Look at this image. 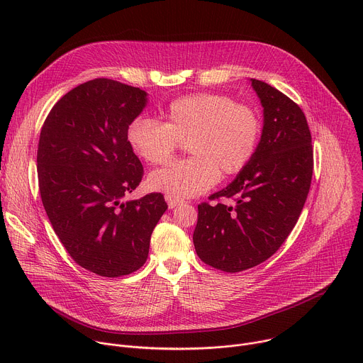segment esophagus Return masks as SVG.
Instances as JSON below:
<instances>
[{"label": "esophagus", "mask_w": 363, "mask_h": 363, "mask_svg": "<svg viewBox=\"0 0 363 363\" xmlns=\"http://www.w3.org/2000/svg\"><path fill=\"white\" fill-rule=\"evenodd\" d=\"M165 199H167V202H168V208H169V210H174L177 205L181 203V199H178L177 196H172V195H165Z\"/></svg>", "instance_id": "esophagus-1"}]
</instances>
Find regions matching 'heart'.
<instances>
[{
  "instance_id": "obj_1",
  "label": "heart",
  "mask_w": 363,
  "mask_h": 363,
  "mask_svg": "<svg viewBox=\"0 0 363 363\" xmlns=\"http://www.w3.org/2000/svg\"><path fill=\"white\" fill-rule=\"evenodd\" d=\"M260 133L262 123L252 109L224 94L198 93L174 100L165 111V123L145 116L133 119L126 140L150 165L167 164L181 142H188L192 158L147 178L152 189L185 198L213 188L220 174L240 172L252 158Z\"/></svg>"
}]
</instances>
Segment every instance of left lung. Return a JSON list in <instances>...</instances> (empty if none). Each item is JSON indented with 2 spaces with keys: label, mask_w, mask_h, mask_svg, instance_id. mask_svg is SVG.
Wrapping results in <instances>:
<instances>
[{
  "label": "left lung",
  "mask_w": 363,
  "mask_h": 363,
  "mask_svg": "<svg viewBox=\"0 0 363 363\" xmlns=\"http://www.w3.org/2000/svg\"><path fill=\"white\" fill-rule=\"evenodd\" d=\"M263 106V130L250 162L224 189L235 199L198 205L194 245L214 269L238 273L272 257L294 228L313 175L312 136L304 113L276 87L250 79Z\"/></svg>",
  "instance_id": "left-lung-1"
}]
</instances>
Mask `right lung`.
<instances>
[{
	"label": "right lung",
	"instance_id": "1",
	"mask_svg": "<svg viewBox=\"0 0 363 363\" xmlns=\"http://www.w3.org/2000/svg\"><path fill=\"white\" fill-rule=\"evenodd\" d=\"M146 105L139 87L94 79L66 93L41 128L37 174L47 217L73 260L103 277L145 264L168 208L158 192L123 201L143 175L126 129Z\"/></svg>",
	"mask_w": 363,
	"mask_h": 363
}]
</instances>
